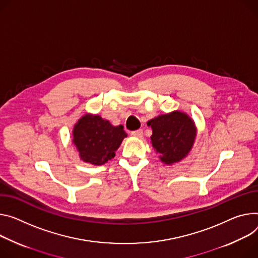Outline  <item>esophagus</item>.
<instances>
[{
  "label": "esophagus",
  "instance_id": "esophagus-1",
  "mask_svg": "<svg viewBox=\"0 0 258 258\" xmlns=\"http://www.w3.org/2000/svg\"><path fill=\"white\" fill-rule=\"evenodd\" d=\"M132 136L136 138H142L143 137V131L142 130H137L132 132Z\"/></svg>",
  "mask_w": 258,
  "mask_h": 258
}]
</instances>
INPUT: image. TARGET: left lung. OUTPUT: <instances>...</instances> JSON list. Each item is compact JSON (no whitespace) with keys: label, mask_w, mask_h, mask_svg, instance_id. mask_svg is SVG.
I'll use <instances>...</instances> for the list:
<instances>
[{"label":"left lung","mask_w":258,"mask_h":258,"mask_svg":"<svg viewBox=\"0 0 258 258\" xmlns=\"http://www.w3.org/2000/svg\"><path fill=\"white\" fill-rule=\"evenodd\" d=\"M152 128L151 143L166 165L182 160L191 150L197 127L186 113L173 111L159 115L147 122Z\"/></svg>","instance_id":"1"}]
</instances>
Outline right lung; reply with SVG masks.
Instances as JSON below:
<instances>
[{
	"label": "right lung",
	"instance_id": "right-lung-1",
	"mask_svg": "<svg viewBox=\"0 0 258 258\" xmlns=\"http://www.w3.org/2000/svg\"><path fill=\"white\" fill-rule=\"evenodd\" d=\"M126 136L122 125L114 126L100 115L85 114L74 125L73 143L84 162L101 166L115 156Z\"/></svg>",
	"mask_w": 258,
	"mask_h": 258
}]
</instances>
